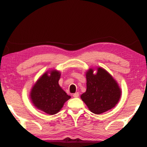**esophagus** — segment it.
<instances>
[{
  "instance_id": "obj_1",
  "label": "esophagus",
  "mask_w": 147,
  "mask_h": 147,
  "mask_svg": "<svg viewBox=\"0 0 147 147\" xmlns=\"http://www.w3.org/2000/svg\"><path fill=\"white\" fill-rule=\"evenodd\" d=\"M73 97H74V98H78V96H79V94H78V92H76V93L73 94Z\"/></svg>"
}]
</instances>
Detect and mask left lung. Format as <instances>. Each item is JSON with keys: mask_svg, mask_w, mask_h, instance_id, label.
<instances>
[{"mask_svg": "<svg viewBox=\"0 0 147 147\" xmlns=\"http://www.w3.org/2000/svg\"><path fill=\"white\" fill-rule=\"evenodd\" d=\"M86 90L81 95L82 100L94 114H101L113 108L119 102L121 90L117 82L105 69L98 68L86 72Z\"/></svg>", "mask_w": 147, "mask_h": 147, "instance_id": "left-lung-1", "label": "left lung"}]
</instances>
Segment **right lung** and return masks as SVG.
Returning a JSON list of instances; mask_svg holds the SVG:
<instances>
[{"label":"right lung","mask_w":147,"mask_h":147,"mask_svg":"<svg viewBox=\"0 0 147 147\" xmlns=\"http://www.w3.org/2000/svg\"><path fill=\"white\" fill-rule=\"evenodd\" d=\"M61 76L59 72L51 71L45 73L33 86L30 98L36 108L49 115L57 113L64 103L71 98L59 84Z\"/></svg>","instance_id":"right-lung-1"}]
</instances>
